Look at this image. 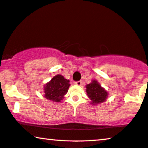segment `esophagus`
<instances>
[{
    "mask_svg": "<svg viewBox=\"0 0 148 148\" xmlns=\"http://www.w3.org/2000/svg\"><path fill=\"white\" fill-rule=\"evenodd\" d=\"M74 84H75L76 85L80 86V85H81V84H82V81H81V80H79V81H77V82H74Z\"/></svg>",
    "mask_w": 148,
    "mask_h": 148,
    "instance_id": "34e87169",
    "label": "esophagus"
}]
</instances>
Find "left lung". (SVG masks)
Instances as JSON below:
<instances>
[{
  "instance_id": "left-lung-1",
  "label": "left lung",
  "mask_w": 148,
  "mask_h": 148,
  "mask_svg": "<svg viewBox=\"0 0 148 148\" xmlns=\"http://www.w3.org/2000/svg\"><path fill=\"white\" fill-rule=\"evenodd\" d=\"M86 94L92 105L103 103L107 99L108 92L105 88L101 87L97 80H92L91 83L86 84Z\"/></svg>"
}]
</instances>
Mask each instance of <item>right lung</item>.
I'll return each instance as SVG.
<instances>
[{"instance_id":"1","label":"right lung","mask_w":148,"mask_h":148,"mask_svg":"<svg viewBox=\"0 0 148 148\" xmlns=\"http://www.w3.org/2000/svg\"><path fill=\"white\" fill-rule=\"evenodd\" d=\"M70 80L60 74L55 76L44 86V97L53 102H60L68 92Z\"/></svg>"}]
</instances>
